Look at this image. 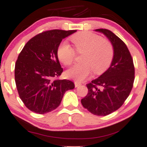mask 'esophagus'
<instances>
[{
  "mask_svg": "<svg viewBox=\"0 0 147 147\" xmlns=\"http://www.w3.org/2000/svg\"><path fill=\"white\" fill-rule=\"evenodd\" d=\"M81 83L79 82H75V87H78V86H80V85H81Z\"/></svg>",
  "mask_w": 147,
  "mask_h": 147,
  "instance_id": "34e87169",
  "label": "esophagus"
}]
</instances>
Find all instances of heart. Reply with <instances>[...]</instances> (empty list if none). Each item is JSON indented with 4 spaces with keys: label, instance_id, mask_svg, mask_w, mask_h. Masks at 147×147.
<instances>
[{
    "label": "heart",
    "instance_id": "1",
    "mask_svg": "<svg viewBox=\"0 0 147 147\" xmlns=\"http://www.w3.org/2000/svg\"><path fill=\"white\" fill-rule=\"evenodd\" d=\"M75 50L82 57V64L74 65L66 72L69 79L81 82L90 76L92 71L96 75L103 73L111 65L113 58V46L108 40L89 32H79L71 37ZM59 61L69 66L75 61L76 53L67 42L63 41L57 50Z\"/></svg>",
    "mask_w": 147,
    "mask_h": 147
}]
</instances>
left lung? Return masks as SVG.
Listing matches in <instances>:
<instances>
[{
	"mask_svg": "<svg viewBox=\"0 0 147 147\" xmlns=\"http://www.w3.org/2000/svg\"><path fill=\"white\" fill-rule=\"evenodd\" d=\"M113 46L114 55L109 68L99 78L86 84L88 94L81 100L92 114L105 116L117 111L130 94L135 80V66L126 44L109 29H98Z\"/></svg>",
	"mask_w": 147,
	"mask_h": 147,
	"instance_id": "8db88e82",
	"label": "left lung"
}]
</instances>
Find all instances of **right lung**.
I'll return each mask as SVG.
<instances>
[{
    "label": "right lung",
    "mask_w": 147,
    "mask_h": 147,
    "mask_svg": "<svg viewBox=\"0 0 147 147\" xmlns=\"http://www.w3.org/2000/svg\"><path fill=\"white\" fill-rule=\"evenodd\" d=\"M77 30L53 29L41 32L25 44L15 67V80L20 98L29 110L44 114L59 106L66 91L75 84L59 80L62 68L57 50L63 38Z\"/></svg>",
    "instance_id": "add662e5"
}]
</instances>
